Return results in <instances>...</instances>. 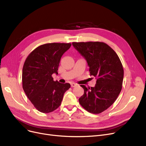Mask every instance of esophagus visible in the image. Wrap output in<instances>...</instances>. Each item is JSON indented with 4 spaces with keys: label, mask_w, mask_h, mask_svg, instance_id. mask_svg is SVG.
<instances>
[{
    "label": "esophagus",
    "mask_w": 146,
    "mask_h": 146,
    "mask_svg": "<svg viewBox=\"0 0 146 146\" xmlns=\"http://www.w3.org/2000/svg\"><path fill=\"white\" fill-rule=\"evenodd\" d=\"M76 86H77L76 84H75V83H72L71 84V86L72 87H75Z\"/></svg>",
    "instance_id": "esophagus-1"
}]
</instances>
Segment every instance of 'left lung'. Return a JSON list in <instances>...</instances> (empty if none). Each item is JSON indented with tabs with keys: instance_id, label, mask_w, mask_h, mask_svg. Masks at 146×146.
<instances>
[{
	"instance_id": "8db88e82",
	"label": "left lung",
	"mask_w": 146,
	"mask_h": 146,
	"mask_svg": "<svg viewBox=\"0 0 146 146\" xmlns=\"http://www.w3.org/2000/svg\"><path fill=\"white\" fill-rule=\"evenodd\" d=\"M73 47L86 60L91 76L97 78L94 87L80 85L84 94L79 99L88 111L98 114L111 106L122 90L123 66L118 55L103 42H73Z\"/></svg>"
}]
</instances>
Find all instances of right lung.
<instances>
[{
	"label": "right lung",
	"mask_w": 146,
	"mask_h": 146,
	"mask_svg": "<svg viewBox=\"0 0 146 146\" xmlns=\"http://www.w3.org/2000/svg\"><path fill=\"white\" fill-rule=\"evenodd\" d=\"M71 43H46L31 52L23 68V88L35 108L44 113L52 112L60 106L70 84L54 81L52 74H58L62 55Z\"/></svg>",
	"instance_id": "1"
}]
</instances>
